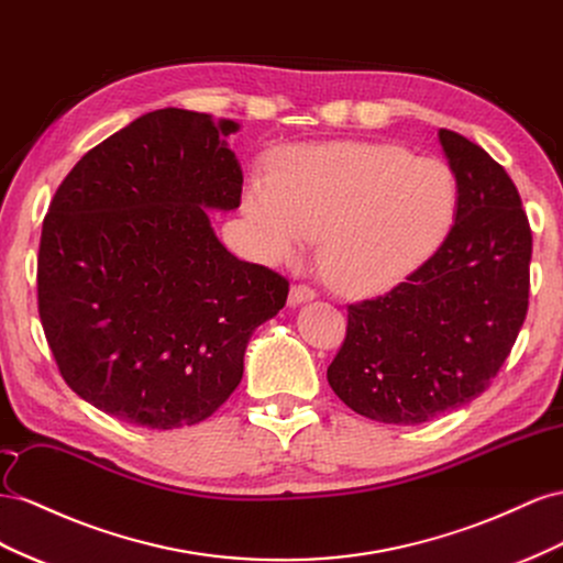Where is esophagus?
Wrapping results in <instances>:
<instances>
[{
    "label": "esophagus",
    "instance_id": "1",
    "mask_svg": "<svg viewBox=\"0 0 563 563\" xmlns=\"http://www.w3.org/2000/svg\"><path fill=\"white\" fill-rule=\"evenodd\" d=\"M313 299H316V292L311 290V287L295 285L290 290V297H287V303H290V307H299V303H307V301H313Z\"/></svg>",
    "mask_w": 563,
    "mask_h": 563
}]
</instances>
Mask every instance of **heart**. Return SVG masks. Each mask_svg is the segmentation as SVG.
<instances>
[{
  "mask_svg": "<svg viewBox=\"0 0 563 563\" xmlns=\"http://www.w3.org/2000/svg\"><path fill=\"white\" fill-rule=\"evenodd\" d=\"M240 210L268 264L299 260L318 238L323 278L371 297L408 280L441 247L457 181L443 159L391 143H303L276 153L271 179H247Z\"/></svg>",
  "mask_w": 563,
  "mask_h": 563,
  "instance_id": "obj_1",
  "label": "heart"
}]
</instances>
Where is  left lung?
Wrapping results in <instances>:
<instances>
[{"label":"left lung","mask_w":563,"mask_h":563,"mask_svg":"<svg viewBox=\"0 0 563 563\" xmlns=\"http://www.w3.org/2000/svg\"><path fill=\"white\" fill-rule=\"evenodd\" d=\"M439 141L457 181L453 229L406 283L351 303L328 367L332 391L384 424H422L484 394L528 311L533 235L517 186L470 139Z\"/></svg>","instance_id":"8db88e82"}]
</instances>
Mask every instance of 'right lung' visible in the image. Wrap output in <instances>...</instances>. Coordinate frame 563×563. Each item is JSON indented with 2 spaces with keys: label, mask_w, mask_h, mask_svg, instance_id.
Returning <instances> with one entry per match:
<instances>
[{
  "label": "right lung",
  "mask_w": 563,
  "mask_h": 563,
  "mask_svg": "<svg viewBox=\"0 0 563 563\" xmlns=\"http://www.w3.org/2000/svg\"><path fill=\"white\" fill-rule=\"evenodd\" d=\"M238 130L146 112L79 159L44 217L46 342L68 387L126 424L207 420L243 379L252 332L285 307L287 280L240 262L210 221L240 205Z\"/></svg>",
  "instance_id": "add662e5"
}]
</instances>
